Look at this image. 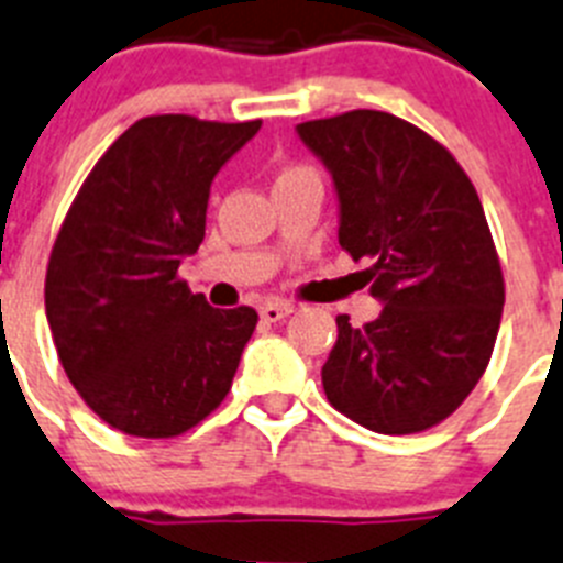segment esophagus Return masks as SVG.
I'll use <instances>...</instances> for the list:
<instances>
[{"label": "esophagus", "instance_id": "1", "mask_svg": "<svg viewBox=\"0 0 563 563\" xmlns=\"http://www.w3.org/2000/svg\"><path fill=\"white\" fill-rule=\"evenodd\" d=\"M258 313H262L264 321H282L292 313V305H287V301H267V305L258 307Z\"/></svg>", "mask_w": 563, "mask_h": 563}]
</instances>
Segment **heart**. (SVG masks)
Listing matches in <instances>:
<instances>
[{
  "label": "heart",
  "mask_w": 563,
  "mask_h": 563,
  "mask_svg": "<svg viewBox=\"0 0 563 563\" xmlns=\"http://www.w3.org/2000/svg\"><path fill=\"white\" fill-rule=\"evenodd\" d=\"M296 173H313V170H307V167H287V170L278 176V179H285V176H296Z\"/></svg>",
  "instance_id": "obj_1"
}]
</instances>
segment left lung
I'll return each mask as SVG.
<instances>
[{
	"instance_id": "obj_1",
	"label": "left lung",
	"mask_w": 563,
	"mask_h": 563,
	"mask_svg": "<svg viewBox=\"0 0 563 563\" xmlns=\"http://www.w3.org/2000/svg\"><path fill=\"white\" fill-rule=\"evenodd\" d=\"M339 190V244L367 262L376 321L339 339L321 367L328 401L384 435L450 419L496 347L504 273L482 199L439 139L384 110L299 124Z\"/></svg>"
}]
</instances>
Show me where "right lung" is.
Returning a JSON list of instances; mask_svg holds the SVG:
<instances>
[{
    "instance_id": "add662e5",
    "label": "right lung",
    "mask_w": 563,
    "mask_h": 563,
    "mask_svg": "<svg viewBox=\"0 0 563 563\" xmlns=\"http://www.w3.org/2000/svg\"><path fill=\"white\" fill-rule=\"evenodd\" d=\"M258 128L139 119L81 181L56 233L45 276L53 344L81 401L124 435H181L230 393L258 313L210 307L179 264L205 239L210 181Z\"/></svg>"
}]
</instances>
